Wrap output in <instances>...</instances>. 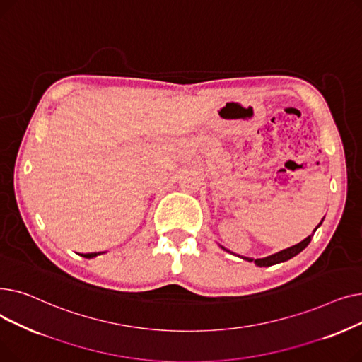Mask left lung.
I'll return each instance as SVG.
<instances>
[{"label":"left lung","instance_id":"8db88e82","mask_svg":"<svg viewBox=\"0 0 362 362\" xmlns=\"http://www.w3.org/2000/svg\"><path fill=\"white\" fill-rule=\"evenodd\" d=\"M322 220H325V217H322ZM322 220H321L320 224L315 227L314 232L321 226ZM314 232H313V235H310L308 238H305L302 242H299V243L291 246V248H286V250H283V251H280V252H276V254L269 255V257H265V258H257V259L248 258V257H240V258L245 259V261H250V262L254 261L255 265H258V267H270V265H274V264H279V262H284V261H288V259L293 258L295 255H298L299 252H302L303 250L307 248V246H308L310 242H311V238L314 236ZM220 246H221V245H220ZM221 250H224V251H227V252H230L229 250H226L224 246H221ZM232 254H233V252H232Z\"/></svg>","mask_w":362,"mask_h":362}]
</instances>
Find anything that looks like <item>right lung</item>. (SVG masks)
<instances>
[{"label":"right lung","mask_w":362,"mask_h":362,"mask_svg":"<svg viewBox=\"0 0 362 362\" xmlns=\"http://www.w3.org/2000/svg\"><path fill=\"white\" fill-rule=\"evenodd\" d=\"M92 257H97V254H88L85 258H92Z\"/></svg>","instance_id":"obj_1"}]
</instances>
